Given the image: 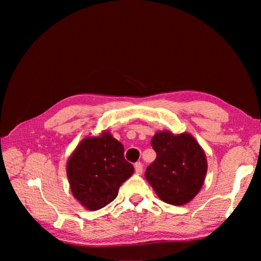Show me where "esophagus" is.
<instances>
[{
  "instance_id": "esophagus-1",
  "label": "esophagus",
  "mask_w": 261,
  "mask_h": 261,
  "mask_svg": "<svg viewBox=\"0 0 261 261\" xmlns=\"http://www.w3.org/2000/svg\"><path fill=\"white\" fill-rule=\"evenodd\" d=\"M135 170H136V173H138V174L143 173V163H141V162H136L135 163Z\"/></svg>"
}]
</instances>
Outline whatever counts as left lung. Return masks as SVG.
<instances>
[{
  "instance_id": "1",
  "label": "left lung",
  "mask_w": 261,
  "mask_h": 261,
  "mask_svg": "<svg viewBox=\"0 0 261 261\" xmlns=\"http://www.w3.org/2000/svg\"><path fill=\"white\" fill-rule=\"evenodd\" d=\"M151 145L156 159L146 168L145 177L167 204L184 205L196 197L207 173L205 153L189 134L162 131Z\"/></svg>"
}]
</instances>
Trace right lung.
Masks as SVG:
<instances>
[{
    "instance_id": "obj_1",
    "label": "right lung",
    "mask_w": 261,
    "mask_h": 261,
    "mask_svg": "<svg viewBox=\"0 0 261 261\" xmlns=\"http://www.w3.org/2000/svg\"><path fill=\"white\" fill-rule=\"evenodd\" d=\"M134 170V166L124 159L123 145L109 132L82 140L67 165L73 196L90 211H98L112 202Z\"/></svg>"
}]
</instances>
